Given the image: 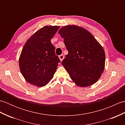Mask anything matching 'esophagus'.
Instances as JSON below:
<instances>
[{
    "mask_svg": "<svg viewBox=\"0 0 125 125\" xmlns=\"http://www.w3.org/2000/svg\"><path fill=\"white\" fill-rule=\"evenodd\" d=\"M59 58H60V59L61 61H63V60L64 59V55H63V54L60 55V56H59Z\"/></svg>",
    "mask_w": 125,
    "mask_h": 125,
    "instance_id": "esophagus-1",
    "label": "esophagus"
}]
</instances>
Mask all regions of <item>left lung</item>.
Segmentation results:
<instances>
[{
  "mask_svg": "<svg viewBox=\"0 0 125 125\" xmlns=\"http://www.w3.org/2000/svg\"><path fill=\"white\" fill-rule=\"evenodd\" d=\"M58 33L64 39L68 51L62 64L71 79L81 87L95 83L105 67V54L103 47L89 31L81 27L64 26Z\"/></svg>",
  "mask_w": 125,
  "mask_h": 125,
  "instance_id": "obj_1",
  "label": "left lung"
}]
</instances>
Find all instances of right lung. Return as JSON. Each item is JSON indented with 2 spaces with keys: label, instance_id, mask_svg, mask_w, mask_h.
Returning <instances> with one entry per match:
<instances>
[{
  "label": "right lung",
  "instance_id": "right-lung-1",
  "mask_svg": "<svg viewBox=\"0 0 125 125\" xmlns=\"http://www.w3.org/2000/svg\"><path fill=\"white\" fill-rule=\"evenodd\" d=\"M59 26H44L26 42L19 58L22 76L28 83L42 87L51 81L60 62L51 42Z\"/></svg>",
  "mask_w": 125,
  "mask_h": 125
}]
</instances>
